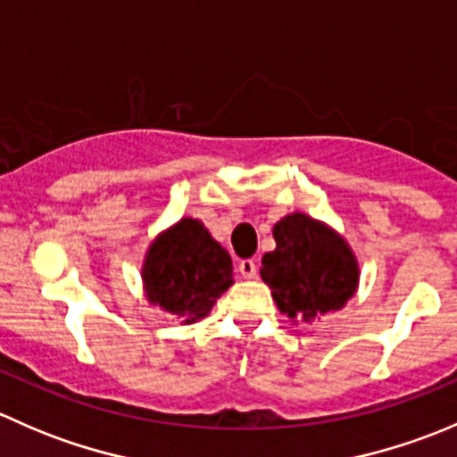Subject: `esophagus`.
<instances>
[{
	"label": "esophagus",
	"instance_id": "34e87169",
	"mask_svg": "<svg viewBox=\"0 0 457 457\" xmlns=\"http://www.w3.org/2000/svg\"><path fill=\"white\" fill-rule=\"evenodd\" d=\"M238 271L243 274V278H254L256 271H258L254 258H245V261L238 262Z\"/></svg>",
	"mask_w": 457,
	"mask_h": 457
}]
</instances>
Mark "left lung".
I'll list each match as a JSON object with an SVG mask.
<instances>
[{
	"mask_svg": "<svg viewBox=\"0 0 457 457\" xmlns=\"http://www.w3.org/2000/svg\"><path fill=\"white\" fill-rule=\"evenodd\" d=\"M276 250L262 256L261 276L276 305L292 320L340 310L353 296L358 265L345 238L305 214L274 225Z\"/></svg>",
	"mask_w": 457,
	"mask_h": 457,
	"instance_id": "1",
	"label": "left lung"
}]
</instances>
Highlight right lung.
Returning a JSON list of instances; mask_svg holds the SVG:
<instances>
[{"instance_id":"1","label":"right lung","mask_w":457,"mask_h":457,"mask_svg":"<svg viewBox=\"0 0 457 457\" xmlns=\"http://www.w3.org/2000/svg\"><path fill=\"white\" fill-rule=\"evenodd\" d=\"M143 280L152 305L195 322L234 283L232 258L201 220L183 219L152 243Z\"/></svg>"}]
</instances>
